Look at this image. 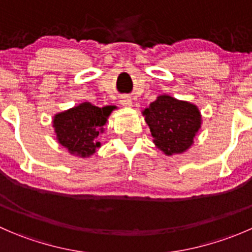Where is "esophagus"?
I'll list each match as a JSON object with an SVG mask.
<instances>
[{
	"mask_svg": "<svg viewBox=\"0 0 252 252\" xmlns=\"http://www.w3.org/2000/svg\"><path fill=\"white\" fill-rule=\"evenodd\" d=\"M121 103L124 107H131V106H133V101H131V98L129 97V96H123V97L121 98Z\"/></svg>",
	"mask_w": 252,
	"mask_h": 252,
	"instance_id": "obj_1",
	"label": "esophagus"
}]
</instances>
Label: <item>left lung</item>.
Wrapping results in <instances>:
<instances>
[{
    "label": "left lung",
    "instance_id": "8db88e82",
    "mask_svg": "<svg viewBox=\"0 0 252 252\" xmlns=\"http://www.w3.org/2000/svg\"><path fill=\"white\" fill-rule=\"evenodd\" d=\"M154 144L167 156L184 154L194 144L202 124L201 112L196 105L159 95L142 111Z\"/></svg>",
    "mask_w": 252,
    "mask_h": 252
}]
</instances>
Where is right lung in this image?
Returning <instances> with one entry per match:
<instances>
[{
  "mask_svg": "<svg viewBox=\"0 0 252 252\" xmlns=\"http://www.w3.org/2000/svg\"><path fill=\"white\" fill-rule=\"evenodd\" d=\"M114 110L113 106L97 107L90 102H83L53 117L56 139L73 156L88 158L93 156L101 142L98 136L105 131L103 126Z\"/></svg>",
  "mask_w": 252,
  "mask_h": 252,
  "instance_id": "right-lung-1",
  "label": "right lung"
}]
</instances>
